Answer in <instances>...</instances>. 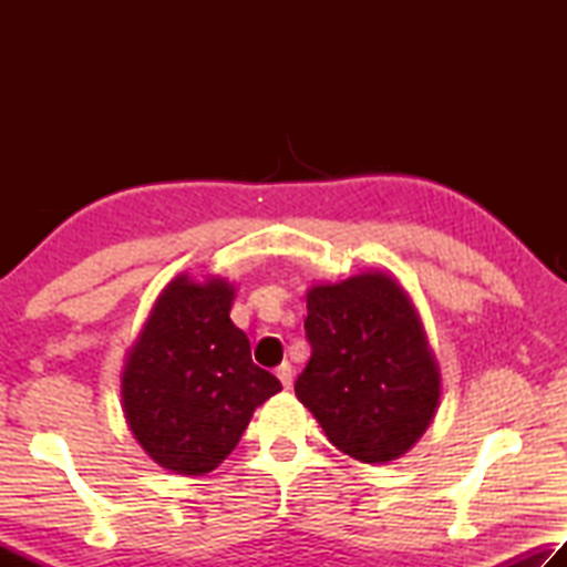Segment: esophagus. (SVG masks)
Segmentation results:
<instances>
[{
    "mask_svg": "<svg viewBox=\"0 0 567 567\" xmlns=\"http://www.w3.org/2000/svg\"><path fill=\"white\" fill-rule=\"evenodd\" d=\"M277 378H280L282 388L290 390V385H292V364L290 362H282L280 368H277Z\"/></svg>",
    "mask_w": 567,
    "mask_h": 567,
    "instance_id": "obj_1",
    "label": "esophagus"
}]
</instances>
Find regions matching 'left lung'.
Wrapping results in <instances>:
<instances>
[{
    "mask_svg": "<svg viewBox=\"0 0 567 567\" xmlns=\"http://www.w3.org/2000/svg\"><path fill=\"white\" fill-rule=\"evenodd\" d=\"M312 354L295 382L330 443L360 463H388L435 415L440 375L415 307L382 272L307 292Z\"/></svg>",
    "mask_w": 567,
    "mask_h": 567,
    "instance_id": "left-lung-1",
    "label": "left lung"
}]
</instances>
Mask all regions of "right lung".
Instances as JSON below:
<instances>
[{
  "mask_svg": "<svg viewBox=\"0 0 567 567\" xmlns=\"http://www.w3.org/2000/svg\"><path fill=\"white\" fill-rule=\"evenodd\" d=\"M233 297L225 280H172L124 364V417L147 455L172 473L215 470L255 408L282 390L252 362L247 334L229 320Z\"/></svg>",
  "mask_w": 567,
  "mask_h": 567,
  "instance_id": "1",
  "label": "right lung"
}]
</instances>
